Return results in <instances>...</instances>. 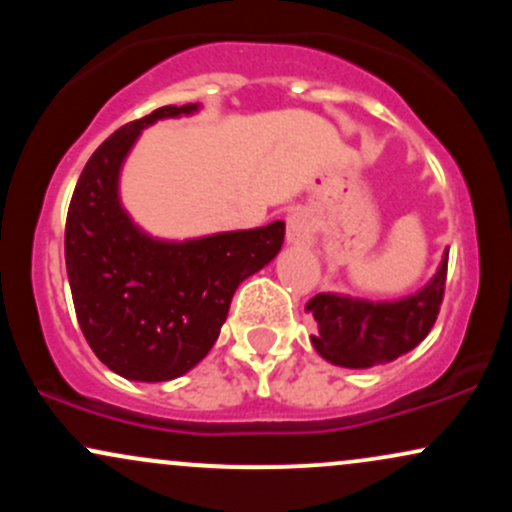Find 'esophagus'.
<instances>
[{
  "instance_id": "1",
  "label": "esophagus",
  "mask_w": 512,
  "mask_h": 512,
  "mask_svg": "<svg viewBox=\"0 0 512 512\" xmlns=\"http://www.w3.org/2000/svg\"><path fill=\"white\" fill-rule=\"evenodd\" d=\"M286 240L291 245H313L315 240V228L313 221L308 219V214L303 211H291L286 216Z\"/></svg>"
}]
</instances>
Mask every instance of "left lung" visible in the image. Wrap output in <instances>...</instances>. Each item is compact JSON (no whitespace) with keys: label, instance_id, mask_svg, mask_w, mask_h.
<instances>
[{"label":"left lung","instance_id":"8db88e82","mask_svg":"<svg viewBox=\"0 0 512 512\" xmlns=\"http://www.w3.org/2000/svg\"><path fill=\"white\" fill-rule=\"evenodd\" d=\"M448 250L426 286L397 301H366L344 293H317L305 310L315 317L310 337L325 361L342 368H373L409 354L431 332L443 303Z\"/></svg>","mask_w":512,"mask_h":512}]
</instances>
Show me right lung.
<instances>
[{"instance_id":"1","label":"right lung","mask_w":512,"mask_h":512,"mask_svg":"<svg viewBox=\"0 0 512 512\" xmlns=\"http://www.w3.org/2000/svg\"><path fill=\"white\" fill-rule=\"evenodd\" d=\"M166 105L129 122L93 151L69 204L64 260L81 332L113 373L163 383L209 354L233 293L284 245V221L250 231L163 240L142 231L120 202V170L144 127L195 115Z\"/></svg>"}]
</instances>
